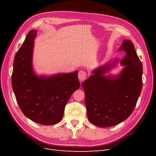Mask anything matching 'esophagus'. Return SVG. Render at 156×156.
Returning <instances> with one entry per match:
<instances>
[{"label": "esophagus", "instance_id": "34e87169", "mask_svg": "<svg viewBox=\"0 0 156 156\" xmlns=\"http://www.w3.org/2000/svg\"><path fill=\"white\" fill-rule=\"evenodd\" d=\"M78 77H79V79L80 80V81H84V80H85L87 78V73L84 72V71H83V70L79 71V74H78Z\"/></svg>", "mask_w": 156, "mask_h": 156}]
</instances>
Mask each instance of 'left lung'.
Listing matches in <instances>:
<instances>
[{
    "mask_svg": "<svg viewBox=\"0 0 156 156\" xmlns=\"http://www.w3.org/2000/svg\"><path fill=\"white\" fill-rule=\"evenodd\" d=\"M119 51L126 54L120 64L124 66L117 75H105L119 62L116 58L92 71L83 83L87 116L98 127L115 126L133 112L143 87V65L131 40H124Z\"/></svg>",
    "mask_w": 156,
    "mask_h": 156,
    "instance_id": "1",
    "label": "left lung"
}]
</instances>
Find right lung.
Wrapping results in <instances>:
<instances>
[{"label": "right lung", "instance_id": "add662e5", "mask_svg": "<svg viewBox=\"0 0 156 156\" xmlns=\"http://www.w3.org/2000/svg\"><path fill=\"white\" fill-rule=\"evenodd\" d=\"M37 30L27 34L13 61L12 84L21 111L42 125L58 123L72 94L79 88L78 71L51 76L37 75L32 68L34 40Z\"/></svg>", "mask_w": 156, "mask_h": 156}]
</instances>
